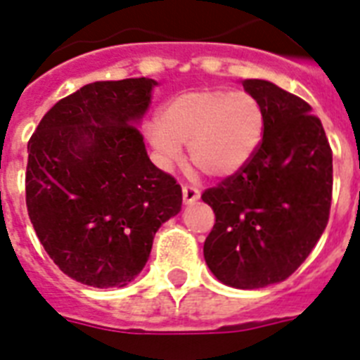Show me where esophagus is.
Segmentation results:
<instances>
[{"label":"esophagus","mask_w":360,"mask_h":360,"mask_svg":"<svg viewBox=\"0 0 360 360\" xmlns=\"http://www.w3.org/2000/svg\"><path fill=\"white\" fill-rule=\"evenodd\" d=\"M182 195H184V202L186 204H191L200 198V191H198V188L189 186V184H186V186L182 188Z\"/></svg>","instance_id":"obj_1"}]
</instances>
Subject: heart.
Returning a JSON list of instances; mask_svg holds the SVG:
<instances>
[{"label":"heart","mask_w":360,"mask_h":360,"mask_svg":"<svg viewBox=\"0 0 360 360\" xmlns=\"http://www.w3.org/2000/svg\"><path fill=\"white\" fill-rule=\"evenodd\" d=\"M264 111L255 96L225 89L188 91L174 96L148 126V139L165 163L189 160L206 176H229L245 165L260 145Z\"/></svg>","instance_id":"obj_1"}]
</instances>
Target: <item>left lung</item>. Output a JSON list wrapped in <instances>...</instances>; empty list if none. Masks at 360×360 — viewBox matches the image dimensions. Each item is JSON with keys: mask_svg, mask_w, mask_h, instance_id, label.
<instances>
[{"mask_svg": "<svg viewBox=\"0 0 360 360\" xmlns=\"http://www.w3.org/2000/svg\"><path fill=\"white\" fill-rule=\"evenodd\" d=\"M243 87L264 111V137L245 165L202 193L215 214L204 260L221 283L255 290L288 278L323 234L333 152L304 100L266 79Z\"/></svg>", "mask_w": 360, "mask_h": 360, "instance_id": "obj_1", "label": "left lung"}]
</instances>
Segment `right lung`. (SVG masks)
<instances>
[{"mask_svg": "<svg viewBox=\"0 0 360 360\" xmlns=\"http://www.w3.org/2000/svg\"><path fill=\"white\" fill-rule=\"evenodd\" d=\"M154 85L89 83L59 100L27 143V214L46 252L77 283H131L158 229L182 208L180 184L150 162L135 126Z\"/></svg>", "mask_w": 360, "mask_h": 360, "instance_id": "1", "label": "right lung"}]
</instances>
